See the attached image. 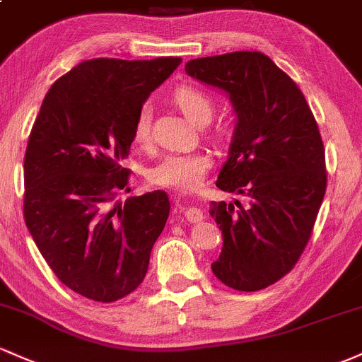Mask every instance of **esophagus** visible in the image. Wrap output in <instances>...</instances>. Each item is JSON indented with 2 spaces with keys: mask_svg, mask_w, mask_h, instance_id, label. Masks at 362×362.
<instances>
[{
  "mask_svg": "<svg viewBox=\"0 0 362 362\" xmlns=\"http://www.w3.org/2000/svg\"><path fill=\"white\" fill-rule=\"evenodd\" d=\"M185 218H187V221H190V223H197V221L202 220V211L199 208H187L184 211Z\"/></svg>",
  "mask_w": 362,
  "mask_h": 362,
  "instance_id": "obj_1",
  "label": "esophagus"
}]
</instances>
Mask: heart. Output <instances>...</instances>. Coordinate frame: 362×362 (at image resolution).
<instances>
[{
	"label": "heart",
	"mask_w": 362,
	"mask_h": 362,
	"mask_svg": "<svg viewBox=\"0 0 362 362\" xmlns=\"http://www.w3.org/2000/svg\"><path fill=\"white\" fill-rule=\"evenodd\" d=\"M173 103L194 123H206L213 117L214 99L209 93L192 84H182L173 90ZM228 130L226 123H218L213 136H223ZM132 137L139 146H146L151 139V106L146 103L137 110L134 118ZM213 166L211 154L206 151L189 153H166L148 170V180L153 185L177 190H196L204 182Z\"/></svg>",
	"instance_id": "1"
}]
</instances>
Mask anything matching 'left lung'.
Instances as JSON below:
<instances>
[{"label":"left lung","instance_id":"left-lung-1","mask_svg":"<svg viewBox=\"0 0 362 362\" xmlns=\"http://www.w3.org/2000/svg\"><path fill=\"white\" fill-rule=\"evenodd\" d=\"M185 71L226 90L239 117L216 187L244 202H213L223 249L211 269L226 287L261 291L297 264L327 192L316 118L296 82L259 51L190 59Z\"/></svg>","mask_w":362,"mask_h":362}]
</instances>
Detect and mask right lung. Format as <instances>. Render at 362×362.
<instances>
[{
  "instance_id": "1",
  "label": "right lung",
  "mask_w": 362,
  "mask_h": 362,
  "mask_svg": "<svg viewBox=\"0 0 362 362\" xmlns=\"http://www.w3.org/2000/svg\"><path fill=\"white\" fill-rule=\"evenodd\" d=\"M182 63L94 58L47 90L23 158V218L63 285L98 303L134 292L165 228V190L115 201L129 190L123 166L137 110Z\"/></svg>"
}]
</instances>
